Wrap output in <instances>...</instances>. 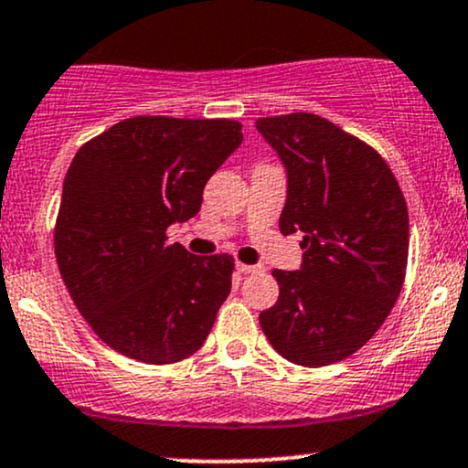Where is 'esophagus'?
<instances>
[{
  "label": "esophagus",
  "instance_id": "esophagus-1",
  "mask_svg": "<svg viewBox=\"0 0 468 468\" xmlns=\"http://www.w3.org/2000/svg\"><path fill=\"white\" fill-rule=\"evenodd\" d=\"M235 268H238V271L241 272V275H252V272H260L261 271V266H252V264H241V261H238V264H235Z\"/></svg>",
  "mask_w": 468,
  "mask_h": 468
}]
</instances>
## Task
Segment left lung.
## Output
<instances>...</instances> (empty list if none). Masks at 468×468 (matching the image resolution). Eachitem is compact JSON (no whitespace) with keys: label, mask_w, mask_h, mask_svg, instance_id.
Wrapping results in <instances>:
<instances>
[{"label":"left lung","mask_w":468,"mask_h":468,"mask_svg":"<svg viewBox=\"0 0 468 468\" xmlns=\"http://www.w3.org/2000/svg\"><path fill=\"white\" fill-rule=\"evenodd\" d=\"M288 171L279 218L302 230V271H272L279 299L260 314L271 346L294 365L324 367L361 350L399 299L410 216L399 180L361 138L308 112L257 118Z\"/></svg>","instance_id":"obj_1"}]
</instances>
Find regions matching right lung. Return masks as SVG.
<instances>
[{
	"instance_id": "obj_1",
	"label": "right lung",
	"mask_w": 468,
	"mask_h": 468,
	"mask_svg": "<svg viewBox=\"0 0 468 468\" xmlns=\"http://www.w3.org/2000/svg\"><path fill=\"white\" fill-rule=\"evenodd\" d=\"M230 118L133 116L94 136L63 180L55 255L69 297L112 350L149 365L189 358L230 292L233 255L166 238L241 144Z\"/></svg>"
}]
</instances>
